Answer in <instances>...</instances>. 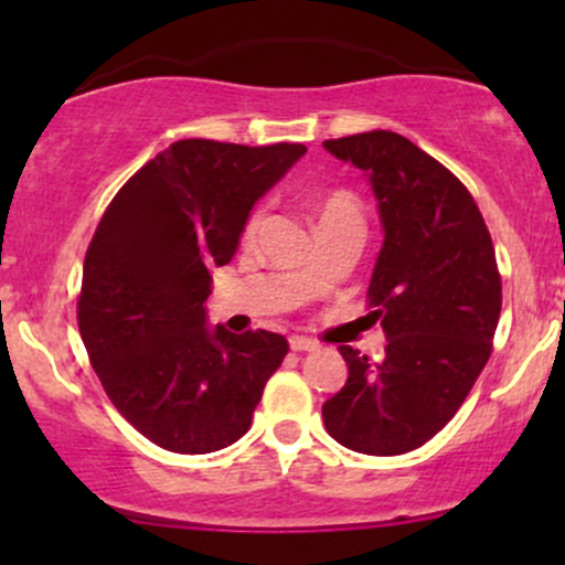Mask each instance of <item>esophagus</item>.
I'll list each match as a JSON object with an SVG mask.
<instances>
[{
	"mask_svg": "<svg viewBox=\"0 0 565 565\" xmlns=\"http://www.w3.org/2000/svg\"><path fill=\"white\" fill-rule=\"evenodd\" d=\"M289 348L297 350V353H310V350H319L321 345L316 340H308V337L295 334V337H289Z\"/></svg>",
	"mask_w": 565,
	"mask_h": 565,
	"instance_id": "34e87169",
	"label": "esophagus"
}]
</instances>
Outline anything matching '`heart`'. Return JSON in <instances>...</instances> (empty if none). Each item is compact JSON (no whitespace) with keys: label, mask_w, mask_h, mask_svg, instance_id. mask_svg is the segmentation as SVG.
<instances>
[{"label":"heart","mask_w":565,"mask_h":565,"mask_svg":"<svg viewBox=\"0 0 565 565\" xmlns=\"http://www.w3.org/2000/svg\"><path fill=\"white\" fill-rule=\"evenodd\" d=\"M316 217H319V228H323V225H334V223L364 225L359 199L348 191H332L327 193V196H321L319 204H316ZM263 220H265L263 206H257V210L249 212V217H246L244 223V242H255L257 233L263 228ZM305 276H308L310 281H319V274H316L313 268H310Z\"/></svg>","instance_id":"obj_1"}]
</instances>
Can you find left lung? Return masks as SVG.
Here are the masks:
<instances>
[{"label": "left lung", "mask_w": 565, "mask_h": 565, "mask_svg": "<svg viewBox=\"0 0 565 565\" xmlns=\"http://www.w3.org/2000/svg\"><path fill=\"white\" fill-rule=\"evenodd\" d=\"M323 148L364 170L385 242L369 281L387 337L374 364L340 345L348 382L321 408L345 449L393 457L427 444L462 406L491 355L502 278L470 191L404 135L372 129Z\"/></svg>", "instance_id": "1"}]
</instances>
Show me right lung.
<instances>
[{"label":"right lung","instance_id":"obj_1","mask_svg":"<svg viewBox=\"0 0 565 565\" xmlns=\"http://www.w3.org/2000/svg\"><path fill=\"white\" fill-rule=\"evenodd\" d=\"M308 148L178 140L121 185L84 257L79 334L103 391L167 451L210 454L249 430L281 366L276 332L206 327L210 270L231 263L255 201Z\"/></svg>","mask_w":565,"mask_h":565}]
</instances>
